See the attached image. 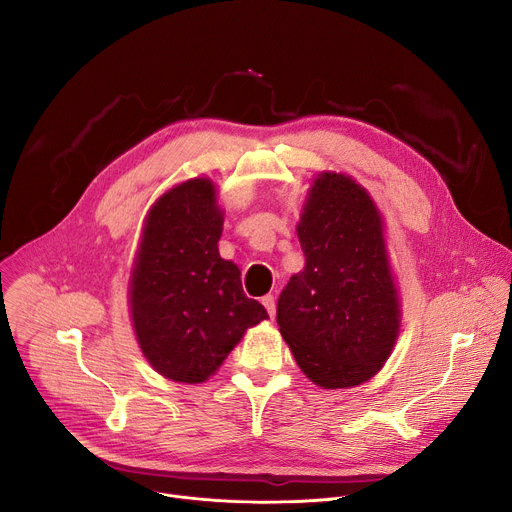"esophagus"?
I'll list each match as a JSON object with an SVG mask.
<instances>
[{"label":"esophagus","instance_id":"esophagus-1","mask_svg":"<svg viewBox=\"0 0 512 512\" xmlns=\"http://www.w3.org/2000/svg\"><path fill=\"white\" fill-rule=\"evenodd\" d=\"M261 304L265 306V310H267V314L271 316V318H275V298L269 294V296H263L261 298Z\"/></svg>","mask_w":512,"mask_h":512}]
</instances>
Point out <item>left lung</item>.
I'll list each match as a JSON object with an SVG mask.
<instances>
[{
    "label": "left lung",
    "mask_w": 512,
    "mask_h": 512,
    "mask_svg": "<svg viewBox=\"0 0 512 512\" xmlns=\"http://www.w3.org/2000/svg\"><path fill=\"white\" fill-rule=\"evenodd\" d=\"M304 271L277 300V324L302 373L324 389L369 381L389 358L401 310L381 214L350 176L324 172L306 198Z\"/></svg>",
    "instance_id": "8db88e82"
}]
</instances>
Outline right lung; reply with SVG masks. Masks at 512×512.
<instances>
[{
    "label": "right lung",
    "mask_w": 512,
    "mask_h": 512,
    "mask_svg": "<svg viewBox=\"0 0 512 512\" xmlns=\"http://www.w3.org/2000/svg\"><path fill=\"white\" fill-rule=\"evenodd\" d=\"M223 210L208 178L186 180L145 216L131 273L129 306L143 356L166 379L204 383L267 320L245 296L241 271L218 255Z\"/></svg>",
    "instance_id": "add662e5"
}]
</instances>
